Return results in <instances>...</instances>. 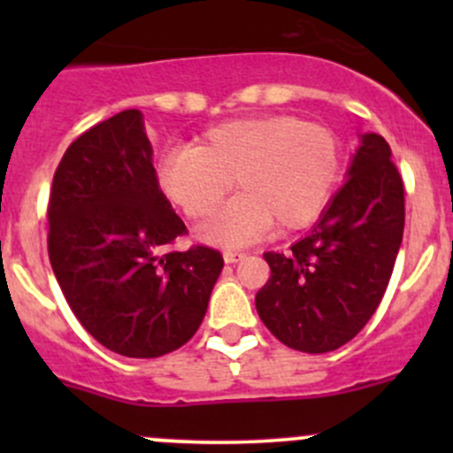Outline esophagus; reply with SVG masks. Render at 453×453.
I'll return each instance as SVG.
<instances>
[{
    "instance_id": "obj_1",
    "label": "esophagus",
    "mask_w": 453,
    "mask_h": 453,
    "mask_svg": "<svg viewBox=\"0 0 453 453\" xmlns=\"http://www.w3.org/2000/svg\"><path fill=\"white\" fill-rule=\"evenodd\" d=\"M241 258H245V252H239V250H226L223 252V260L226 263H239Z\"/></svg>"
}]
</instances>
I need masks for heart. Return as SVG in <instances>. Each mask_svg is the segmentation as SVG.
I'll return each mask as SVG.
<instances>
[{
  "mask_svg": "<svg viewBox=\"0 0 453 453\" xmlns=\"http://www.w3.org/2000/svg\"><path fill=\"white\" fill-rule=\"evenodd\" d=\"M342 144L328 127L287 113L236 118L210 127L193 146H175L157 181L190 221L214 214L227 190H241L203 227V239L234 245L280 226L298 230L322 212L340 177Z\"/></svg>",
  "mask_w": 453,
  "mask_h": 453,
  "instance_id": "1",
  "label": "heart"
}]
</instances>
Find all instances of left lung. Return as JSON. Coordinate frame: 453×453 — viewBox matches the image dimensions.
I'll return each mask as SVG.
<instances>
[{"instance_id": "obj_1", "label": "left lung", "mask_w": 453, "mask_h": 453, "mask_svg": "<svg viewBox=\"0 0 453 453\" xmlns=\"http://www.w3.org/2000/svg\"><path fill=\"white\" fill-rule=\"evenodd\" d=\"M390 157L381 135H362L349 180L309 236L285 254H263L272 273L256 311L289 349H340L377 311L405 226L403 180Z\"/></svg>"}]
</instances>
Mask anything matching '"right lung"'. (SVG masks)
Masks as SVG:
<instances>
[{
	"label": "right lung",
	"instance_id": "add662e5",
	"mask_svg": "<svg viewBox=\"0 0 453 453\" xmlns=\"http://www.w3.org/2000/svg\"><path fill=\"white\" fill-rule=\"evenodd\" d=\"M48 254L67 304L104 349L162 357L197 333L221 252H171L186 226L159 190L138 109L87 129L58 162Z\"/></svg>",
	"mask_w": 453,
	"mask_h": 453
}]
</instances>
